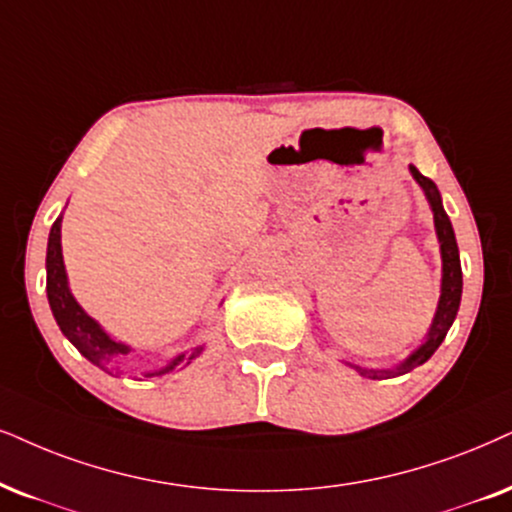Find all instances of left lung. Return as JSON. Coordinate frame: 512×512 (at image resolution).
Listing matches in <instances>:
<instances>
[{
  "label": "left lung",
  "mask_w": 512,
  "mask_h": 512,
  "mask_svg": "<svg viewBox=\"0 0 512 512\" xmlns=\"http://www.w3.org/2000/svg\"><path fill=\"white\" fill-rule=\"evenodd\" d=\"M411 174L413 179L423 186L425 196H428L432 212H435V229H437V238H439V248H442V297H439V307L435 314V321H432V328L428 333V340L420 345L416 352L411 354L404 364H399L397 368H387V371H373V368H359L354 366L361 375L366 378H390V375H401L409 373L413 368L425 364L432 354L437 352V347L442 345V340L449 333L451 323L456 319L458 304H461V293H463V271H461V260H458V245H456V236H454V226H451L449 217L442 208V198H439V191L435 186V181L423 177L416 167L411 165Z\"/></svg>",
  "instance_id": "8db88e82"
}]
</instances>
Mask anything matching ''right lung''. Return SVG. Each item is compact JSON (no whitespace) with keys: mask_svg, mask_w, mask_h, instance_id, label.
<instances>
[{"mask_svg":"<svg viewBox=\"0 0 512 512\" xmlns=\"http://www.w3.org/2000/svg\"><path fill=\"white\" fill-rule=\"evenodd\" d=\"M47 297L51 312H54V319L63 335L80 349V354H84L92 364L99 366L101 371L113 373V366L118 364L122 357H127L129 347L108 338L99 323H96L92 316L84 314V309L75 302V297L70 295L66 267H63L61 255V217H58L54 226H51L47 245ZM200 352H203V347L179 354V357H174L170 364L158 368V371L144 373V378H163V375L179 371V368L191 364Z\"/></svg>","mask_w":512,"mask_h":512,"instance_id":"1","label":"right lung"}]
</instances>
